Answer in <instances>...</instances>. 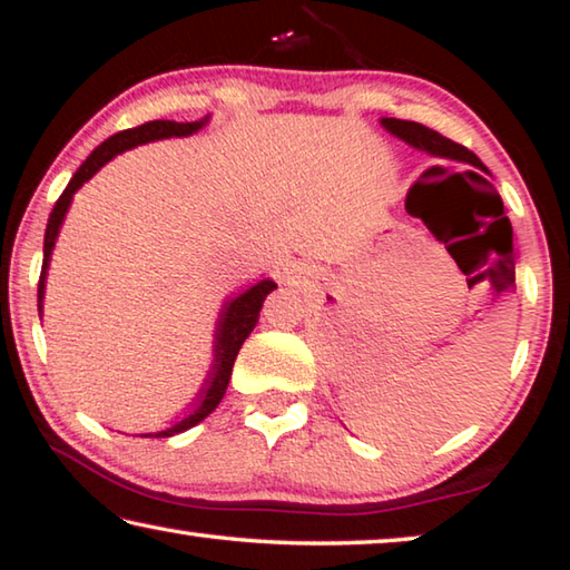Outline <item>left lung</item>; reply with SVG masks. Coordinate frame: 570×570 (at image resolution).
Instances as JSON below:
<instances>
[{"instance_id":"1","label":"left lung","mask_w":570,"mask_h":570,"mask_svg":"<svg viewBox=\"0 0 570 570\" xmlns=\"http://www.w3.org/2000/svg\"><path fill=\"white\" fill-rule=\"evenodd\" d=\"M380 122L384 130L394 135V138H400L402 142H407V146L414 150L430 153V156H435V158L468 163V166H475L482 173H490L485 166H482V160L475 156V153L468 150L465 146H460V142H455V140L445 138V135H440L438 130L424 128V125H420V122L397 120V118H382ZM498 200H500V196H498Z\"/></svg>"}]
</instances>
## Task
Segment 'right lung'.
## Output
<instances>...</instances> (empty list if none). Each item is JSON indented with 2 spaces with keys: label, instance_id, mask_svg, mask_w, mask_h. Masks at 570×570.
<instances>
[{
  "label": "right lung",
  "instance_id": "right-lung-1",
  "mask_svg": "<svg viewBox=\"0 0 570 570\" xmlns=\"http://www.w3.org/2000/svg\"><path fill=\"white\" fill-rule=\"evenodd\" d=\"M208 120H210V115H206V118H200L196 122L150 120V122L138 125V128L120 130V132L110 135L105 142H100V146L90 153L88 160L77 168L70 183H67V188L62 190V196L57 198L50 220H47L42 274H40V286H37V308H40V320H42V306H45L42 302H45V286H47V268H50L52 250L57 244V236H60V228L65 224L67 210H70L75 193L82 188V183H88L95 173L105 166V163L112 160L115 156H120V153H125V150L146 146V142H153V140L188 138V135L204 128ZM274 288H276V284L272 282V278H262V282L248 286L246 292L226 298L224 306H220L216 332H214V362H210V370L206 374L204 384H200L198 394L186 407V414L173 422L170 428L160 430V432H148V435H140V438H173V435H178V432L196 428L198 422H204L208 414L218 407V402L224 400V394H226L230 370H234V362L238 356L240 344H244L246 336L254 332V326L258 324V314H262L264 298H266V294H272Z\"/></svg>",
  "mask_w": 570,
  "mask_h": 570
}]
</instances>
